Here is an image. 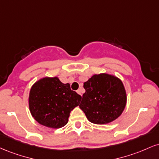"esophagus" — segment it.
<instances>
[{
  "label": "esophagus",
  "instance_id": "esophagus-1",
  "mask_svg": "<svg viewBox=\"0 0 159 159\" xmlns=\"http://www.w3.org/2000/svg\"><path fill=\"white\" fill-rule=\"evenodd\" d=\"M77 93L79 95H81V96H82V94H81V89H78V90H77Z\"/></svg>",
  "mask_w": 159,
  "mask_h": 159
}]
</instances>
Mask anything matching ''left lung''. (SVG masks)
<instances>
[{"instance_id": "8db88e82", "label": "left lung", "mask_w": 159, "mask_h": 159, "mask_svg": "<svg viewBox=\"0 0 159 159\" xmlns=\"http://www.w3.org/2000/svg\"><path fill=\"white\" fill-rule=\"evenodd\" d=\"M84 87L86 91L79 107L91 123H111L123 113L126 93L119 78L108 74L94 75Z\"/></svg>"}]
</instances>
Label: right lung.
Returning <instances> with one entry per match:
<instances>
[{
    "instance_id": "obj_1",
    "label": "right lung",
    "mask_w": 159,
    "mask_h": 159,
    "mask_svg": "<svg viewBox=\"0 0 159 159\" xmlns=\"http://www.w3.org/2000/svg\"><path fill=\"white\" fill-rule=\"evenodd\" d=\"M81 96L69 84L58 78H44L34 84L29 96L33 117L41 125L59 129L68 123L71 111L79 105Z\"/></svg>"
}]
</instances>
